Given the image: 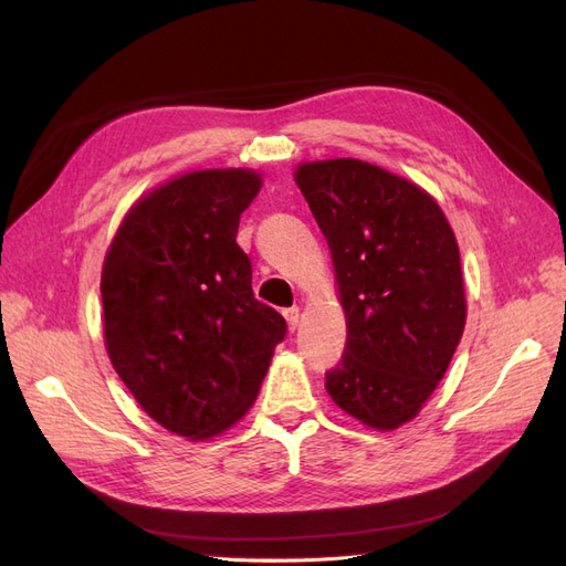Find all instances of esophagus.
<instances>
[{
  "label": "esophagus",
  "instance_id": "34e87169",
  "mask_svg": "<svg viewBox=\"0 0 566 566\" xmlns=\"http://www.w3.org/2000/svg\"><path fill=\"white\" fill-rule=\"evenodd\" d=\"M283 316H285V321H287V328L295 333L297 325H300V310H297V306H290V310L283 312Z\"/></svg>",
  "mask_w": 566,
  "mask_h": 566
}]
</instances>
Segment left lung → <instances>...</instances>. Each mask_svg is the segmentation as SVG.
<instances>
[{
	"mask_svg": "<svg viewBox=\"0 0 566 566\" xmlns=\"http://www.w3.org/2000/svg\"><path fill=\"white\" fill-rule=\"evenodd\" d=\"M295 181L331 245L347 316L333 401L375 430L416 418L465 328L455 235L422 188L370 163L297 167Z\"/></svg>",
	"mask_w": 566,
	"mask_h": 566,
	"instance_id": "obj_1",
	"label": "left lung"
}]
</instances>
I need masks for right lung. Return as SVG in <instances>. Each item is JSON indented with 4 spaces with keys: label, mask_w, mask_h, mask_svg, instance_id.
<instances>
[{
    "label": "right lung",
    "mask_w": 566,
    "mask_h": 566,
    "mask_svg": "<svg viewBox=\"0 0 566 566\" xmlns=\"http://www.w3.org/2000/svg\"><path fill=\"white\" fill-rule=\"evenodd\" d=\"M250 169H202L139 200L101 276L111 364L165 430L205 439L252 406L285 318L252 295L235 243L260 193Z\"/></svg>",
    "instance_id": "obj_1"
}]
</instances>
